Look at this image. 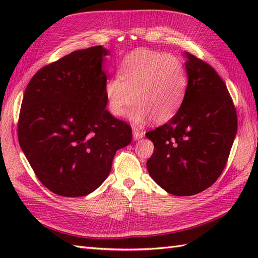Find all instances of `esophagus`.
Segmentation results:
<instances>
[{"label":"esophagus","instance_id":"1","mask_svg":"<svg viewBox=\"0 0 258 258\" xmlns=\"http://www.w3.org/2000/svg\"><path fill=\"white\" fill-rule=\"evenodd\" d=\"M143 136H144L143 132H140V131L136 130V128L133 130V139H134V141H139V140L143 138Z\"/></svg>","mask_w":258,"mask_h":258}]
</instances>
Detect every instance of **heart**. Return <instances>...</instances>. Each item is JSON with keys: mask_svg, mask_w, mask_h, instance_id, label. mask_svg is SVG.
<instances>
[{"mask_svg": "<svg viewBox=\"0 0 258 258\" xmlns=\"http://www.w3.org/2000/svg\"><path fill=\"white\" fill-rule=\"evenodd\" d=\"M118 75L105 83L106 105L120 117L134 101L128 113L134 123L167 122L178 111L187 86V74L176 56L147 48L128 53L118 65Z\"/></svg>", "mask_w": 258, "mask_h": 258, "instance_id": "obj_1", "label": "heart"}]
</instances>
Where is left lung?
Masks as SVG:
<instances>
[{
	"instance_id": "obj_1",
	"label": "left lung",
	"mask_w": 258,
	"mask_h": 258,
	"mask_svg": "<svg viewBox=\"0 0 258 258\" xmlns=\"http://www.w3.org/2000/svg\"><path fill=\"white\" fill-rule=\"evenodd\" d=\"M187 87L177 113L146 133L154 153L146 163L153 180L167 193L190 196L220 177L237 132L236 109L216 71L184 52Z\"/></svg>"
}]
</instances>
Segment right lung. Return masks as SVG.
I'll return each mask as SVG.
<instances>
[{"instance_id":"1","label":"right lung","mask_w":258,"mask_h":258,"mask_svg":"<svg viewBox=\"0 0 258 258\" xmlns=\"http://www.w3.org/2000/svg\"><path fill=\"white\" fill-rule=\"evenodd\" d=\"M102 45L68 54L31 79L22 101L18 134L41 183L65 197L89 195L108 176L132 130L106 107Z\"/></svg>"}]
</instances>
